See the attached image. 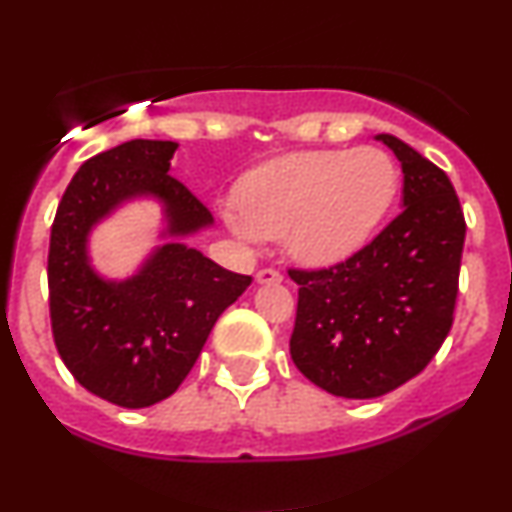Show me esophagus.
<instances>
[{"label": "esophagus", "instance_id": "esophagus-1", "mask_svg": "<svg viewBox=\"0 0 512 512\" xmlns=\"http://www.w3.org/2000/svg\"><path fill=\"white\" fill-rule=\"evenodd\" d=\"M255 279H257V284H279V281L284 279V276L276 272V269L267 267V269H260V272L255 274Z\"/></svg>", "mask_w": 512, "mask_h": 512}]
</instances>
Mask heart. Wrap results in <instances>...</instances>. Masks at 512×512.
I'll return each instance as SVG.
<instances>
[{"mask_svg":"<svg viewBox=\"0 0 512 512\" xmlns=\"http://www.w3.org/2000/svg\"><path fill=\"white\" fill-rule=\"evenodd\" d=\"M385 151H305L257 170L226 221L245 240L284 238L298 260L330 264L373 236L397 192Z\"/></svg>","mask_w":512,"mask_h":512,"instance_id":"1","label":"heart"}]
</instances>
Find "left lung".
I'll list each match as a JSON object with an SVG mask.
<instances>
[{
	"label": "left lung",
	"mask_w": 512,
	"mask_h": 512,
	"mask_svg": "<svg viewBox=\"0 0 512 512\" xmlns=\"http://www.w3.org/2000/svg\"><path fill=\"white\" fill-rule=\"evenodd\" d=\"M402 211L368 245L325 269H289L298 284L291 358L330 395L373 399L419 375L452 327L464 214L448 175L392 134Z\"/></svg>",
	"instance_id": "1"
}]
</instances>
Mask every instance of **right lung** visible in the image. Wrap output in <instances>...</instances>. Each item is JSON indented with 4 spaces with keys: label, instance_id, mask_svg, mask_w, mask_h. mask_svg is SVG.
<instances>
[{
    "label": "right lung",
    "instance_id": "1",
    "mask_svg": "<svg viewBox=\"0 0 512 512\" xmlns=\"http://www.w3.org/2000/svg\"><path fill=\"white\" fill-rule=\"evenodd\" d=\"M175 149V142L132 139L88 158L52 223L48 289L55 346L76 383L117 407L142 409L173 395L214 322L252 281L178 240L214 219L168 175ZM134 196H156L164 204V235L174 240L129 280H103L87 262V233Z\"/></svg>",
    "mask_w": 512,
    "mask_h": 512
}]
</instances>
